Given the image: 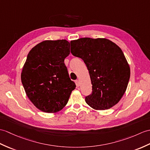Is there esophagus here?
I'll return each mask as SVG.
<instances>
[{"label": "esophagus", "instance_id": "1", "mask_svg": "<svg viewBox=\"0 0 150 150\" xmlns=\"http://www.w3.org/2000/svg\"><path fill=\"white\" fill-rule=\"evenodd\" d=\"M75 83H76V86H77V87H79L80 86V82H79V81H78V80H76V81H75Z\"/></svg>", "mask_w": 150, "mask_h": 150}]
</instances>
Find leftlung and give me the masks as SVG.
<instances>
[{
  "mask_svg": "<svg viewBox=\"0 0 150 150\" xmlns=\"http://www.w3.org/2000/svg\"><path fill=\"white\" fill-rule=\"evenodd\" d=\"M71 53L81 58L88 68L92 93L86 102L95 110L116 105L126 91L130 69L123 51L105 38H80L70 41Z\"/></svg>",
  "mask_w": 150,
  "mask_h": 150,
  "instance_id": "8db88e82",
  "label": "left lung"
}]
</instances>
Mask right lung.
<instances>
[{
  "label": "right lung",
  "mask_w": 150,
  "mask_h": 150,
  "mask_svg": "<svg viewBox=\"0 0 150 150\" xmlns=\"http://www.w3.org/2000/svg\"><path fill=\"white\" fill-rule=\"evenodd\" d=\"M69 45L66 40L44 41L27 55L21 80L28 98L45 112L63 109L75 89L64 62L70 52Z\"/></svg>",
  "instance_id": "add662e5"
}]
</instances>
